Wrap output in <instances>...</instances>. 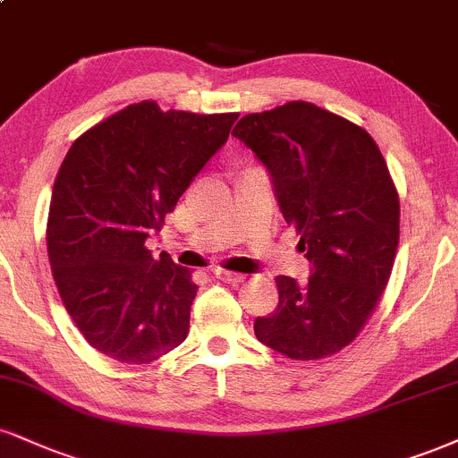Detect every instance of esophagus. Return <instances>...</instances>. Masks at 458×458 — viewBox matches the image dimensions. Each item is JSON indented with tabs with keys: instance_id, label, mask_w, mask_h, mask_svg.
Masks as SVG:
<instances>
[{
	"instance_id": "obj_1",
	"label": "esophagus",
	"mask_w": 458,
	"mask_h": 458,
	"mask_svg": "<svg viewBox=\"0 0 458 458\" xmlns=\"http://www.w3.org/2000/svg\"><path fill=\"white\" fill-rule=\"evenodd\" d=\"M213 275L217 279H222V282H228V284H241L243 282V275H239V273H233V271H224V268H215L213 271Z\"/></svg>"
}]
</instances>
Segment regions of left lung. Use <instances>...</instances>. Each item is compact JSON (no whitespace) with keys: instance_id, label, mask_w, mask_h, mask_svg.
Returning <instances> with one entry per match:
<instances>
[{"instance_id":"left-lung-1","label":"left lung","mask_w":458,"mask_h":458,"mask_svg":"<svg viewBox=\"0 0 458 458\" xmlns=\"http://www.w3.org/2000/svg\"><path fill=\"white\" fill-rule=\"evenodd\" d=\"M271 174L284 219L311 264L307 284L279 275V305L258 341L318 360L358 337L386 288L399 245V194L376 140L311 102L245 114L233 130Z\"/></svg>"}]
</instances>
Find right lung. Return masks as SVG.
<instances>
[{
    "instance_id": "add662e5",
    "label": "right lung",
    "mask_w": 458,
    "mask_h": 458,
    "mask_svg": "<svg viewBox=\"0 0 458 458\" xmlns=\"http://www.w3.org/2000/svg\"><path fill=\"white\" fill-rule=\"evenodd\" d=\"M236 119L139 102L70 147L48 208V260L72 322L113 360L145 365L185 341L198 285L170 258L156 260L145 241Z\"/></svg>"
}]
</instances>
